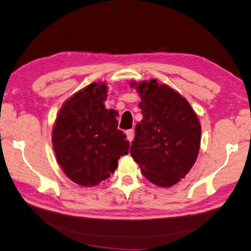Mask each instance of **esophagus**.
Listing matches in <instances>:
<instances>
[{
  "mask_svg": "<svg viewBox=\"0 0 251 251\" xmlns=\"http://www.w3.org/2000/svg\"><path fill=\"white\" fill-rule=\"evenodd\" d=\"M126 139L130 141V142H132L133 139H134V131L133 130H128V131L126 132Z\"/></svg>",
  "mask_w": 251,
  "mask_h": 251,
  "instance_id": "1",
  "label": "esophagus"
}]
</instances>
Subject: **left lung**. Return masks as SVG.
Returning <instances> with one entry per match:
<instances>
[{
	"label": "left lung",
	"instance_id": "left-lung-1",
	"mask_svg": "<svg viewBox=\"0 0 251 251\" xmlns=\"http://www.w3.org/2000/svg\"><path fill=\"white\" fill-rule=\"evenodd\" d=\"M141 101L142 120L135 127L131 155L141 173L161 187L176 184L195 164L200 150L201 126L185 98L156 79L132 81Z\"/></svg>",
	"mask_w": 251,
	"mask_h": 251
}]
</instances>
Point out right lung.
<instances>
[{"label": "right lung", "mask_w": 251, "mask_h": 251, "mask_svg": "<svg viewBox=\"0 0 251 251\" xmlns=\"http://www.w3.org/2000/svg\"><path fill=\"white\" fill-rule=\"evenodd\" d=\"M105 83L92 82L66 100L52 130L55 157L67 177L81 186L108 179L130 143L118 130L116 111L104 108Z\"/></svg>", "instance_id": "right-lung-1"}]
</instances>
